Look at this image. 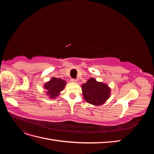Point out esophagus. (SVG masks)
I'll return each instance as SVG.
<instances>
[{
    "instance_id": "esophagus-1",
    "label": "esophagus",
    "mask_w": 154,
    "mask_h": 154,
    "mask_svg": "<svg viewBox=\"0 0 154 154\" xmlns=\"http://www.w3.org/2000/svg\"><path fill=\"white\" fill-rule=\"evenodd\" d=\"M71 82H72V83H76V82H77V80H75V79H71Z\"/></svg>"
}]
</instances>
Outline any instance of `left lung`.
<instances>
[{"label": "left lung", "mask_w": 154, "mask_h": 154, "mask_svg": "<svg viewBox=\"0 0 154 154\" xmlns=\"http://www.w3.org/2000/svg\"><path fill=\"white\" fill-rule=\"evenodd\" d=\"M83 98L87 103L99 106L105 103L110 96V88L106 83L96 81L94 78L82 85Z\"/></svg>", "instance_id": "8db88e82"}]
</instances>
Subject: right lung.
Returning <instances> with one entry per match:
<instances>
[{
  "instance_id": "add662e5",
  "label": "right lung",
  "mask_w": 154,
  "mask_h": 154,
  "mask_svg": "<svg viewBox=\"0 0 154 154\" xmlns=\"http://www.w3.org/2000/svg\"><path fill=\"white\" fill-rule=\"evenodd\" d=\"M67 84L66 82L62 79L53 77L49 82H46L44 87L45 93L50 99H56L59 96L60 92L63 90Z\"/></svg>"
}]
</instances>
